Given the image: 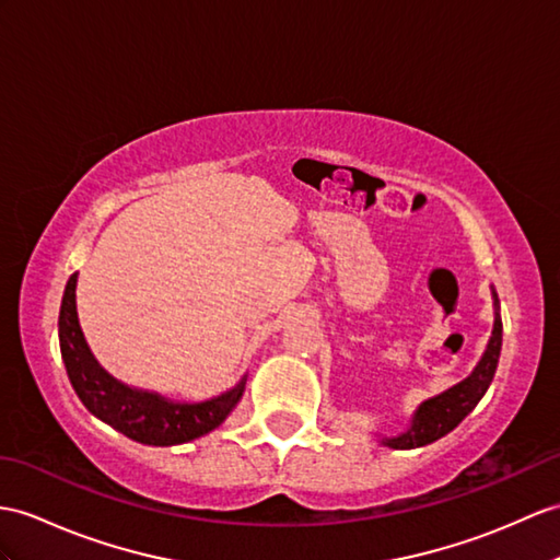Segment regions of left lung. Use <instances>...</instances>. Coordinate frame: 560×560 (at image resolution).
Returning <instances> with one entry per match:
<instances>
[{
	"label": "left lung",
	"instance_id": "1",
	"mask_svg": "<svg viewBox=\"0 0 560 560\" xmlns=\"http://www.w3.org/2000/svg\"><path fill=\"white\" fill-rule=\"evenodd\" d=\"M499 353H501V318L497 316L492 339H489L485 357L480 363H477L472 375L463 380V383H458L456 387L446 389L444 394H440V397L428 399L418 408L411 430L399 434V438L385 440V444L394 448H416V446L438 442L440 438H444V434L452 432L458 422L472 411L477 401L485 397V392L497 373Z\"/></svg>",
	"mask_w": 560,
	"mask_h": 560
}]
</instances>
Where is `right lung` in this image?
I'll list each match as a JSON object with an SVG mask.
<instances>
[{
    "mask_svg": "<svg viewBox=\"0 0 560 560\" xmlns=\"http://www.w3.org/2000/svg\"><path fill=\"white\" fill-rule=\"evenodd\" d=\"M75 282L78 276L68 278L63 292L59 342L68 380H71L80 401L94 416L126 434V438L152 446L183 444L221 425L240 401L244 383L223 394V397L201 404H173L159 397V394L138 392L118 383L94 361L85 345V337L80 332L75 313Z\"/></svg>",
    "mask_w": 560,
    "mask_h": 560,
    "instance_id": "add662e5",
    "label": "right lung"
}]
</instances>
